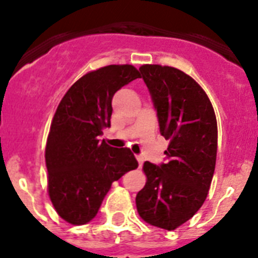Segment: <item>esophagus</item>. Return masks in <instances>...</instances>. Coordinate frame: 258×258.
Listing matches in <instances>:
<instances>
[{"label": "esophagus", "mask_w": 258, "mask_h": 258, "mask_svg": "<svg viewBox=\"0 0 258 258\" xmlns=\"http://www.w3.org/2000/svg\"><path fill=\"white\" fill-rule=\"evenodd\" d=\"M137 161H138V164H140V166L141 165H142V164H143V161H145V159H143V156H142V155H137Z\"/></svg>", "instance_id": "obj_1"}]
</instances>
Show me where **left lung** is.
Instances as JSON below:
<instances>
[{
	"label": "left lung",
	"instance_id": "left-lung-1",
	"mask_svg": "<svg viewBox=\"0 0 258 258\" xmlns=\"http://www.w3.org/2000/svg\"><path fill=\"white\" fill-rule=\"evenodd\" d=\"M140 71L169 146L165 163L143 164L147 182L137 194V211L152 226L174 230L207 199L217 156V120L192 77L168 66L145 64Z\"/></svg>",
	"mask_w": 258,
	"mask_h": 258
}]
</instances>
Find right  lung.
Segmentation results:
<instances>
[{
    "label": "right lung",
    "mask_w": 258,
    "mask_h": 258,
    "mask_svg": "<svg viewBox=\"0 0 258 258\" xmlns=\"http://www.w3.org/2000/svg\"><path fill=\"white\" fill-rule=\"evenodd\" d=\"M140 77L131 64L106 66L84 75L61 98L45 160L50 200L68 223L92 221L112 182L138 166L131 150L111 147L99 138L111 126L113 94Z\"/></svg>",
    "instance_id": "add662e5"
}]
</instances>
